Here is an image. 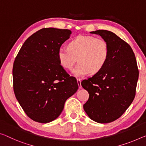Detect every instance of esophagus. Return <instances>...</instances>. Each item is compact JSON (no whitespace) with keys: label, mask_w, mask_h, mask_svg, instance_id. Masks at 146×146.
<instances>
[{"label":"esophagus","mask_w":146,"mask_h":146,"mask_svg":"<svg viewBox=\"0 0 146 146\" xmlns=\"http://www.w3.org/2000/svg\"><path fill=\"white\" fill-rule=\"evenodd\" d=\"M77 83H78V88H82V86H81V80L79 79V78H78L77 79Z\"/></svg>","instance_id":"1"}]
</instances>
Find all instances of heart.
Segmentation results:
<instances>
[{
	"label": "heart",
	"mask_w": 146,
	"mask_h": 146,
	"mask_svg": "<svg viewBox=\"0 0 146 146\" xmlns=\"http://www.w3.org/2000/svg\"><path fill=\"white\" fill-rule=\"evenodd\" d=\"M109 47L105 40L92 36L80 35L62 47L58 51V59L64 68L70 70L76 62L79 63L73 70V75L81 77L90 72L99 73L107 63Z\"/></svg>",
	"instance_id": "1"
}]
</instances>
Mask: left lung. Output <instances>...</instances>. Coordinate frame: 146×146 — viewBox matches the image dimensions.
Segmentation results:
<instances>
[{
  "mask_svg": "<svg viewBox=\"0 0 146 146\" xmlns=\"http://www.w3.org/2000/svg\"><path fill=\"white\" fill-rule=\"evenodd\" d=\"M90 33L107 41L109 58L102 70L81 82L89 93L83 107L90 119L110 123L121 116L133 101L139 71L135 53L127 42L106 30Z\"/></svg>",
  "mask_w": 146,
  "mask_h": 146,
  "instance_id": "obj_1",
  "label": "left lung"
}]
</instances>
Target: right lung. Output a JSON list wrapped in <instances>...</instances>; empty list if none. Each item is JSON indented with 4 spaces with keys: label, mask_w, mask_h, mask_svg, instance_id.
I'll use <instances>...</instances> for the list:
<instances>
[{
    "label": "right lung",
    "mask_w": 146,
    "mask_h": 146,
    "mask_svg": "<svg viewBox=\"0 0 146 146\" xmlns=\"http://www.w3.org/2000/svg\"><path fill=\"white\" fill-rule=\"evenodd\" d=\"M68 29L45 28L25 41L13 66L15 96L30 118L39 123L56 119L78 88L59 63L58 51L69 38Z\"/></svg>",
    "instance_id": "right-lung-1"
}]
</instances>
